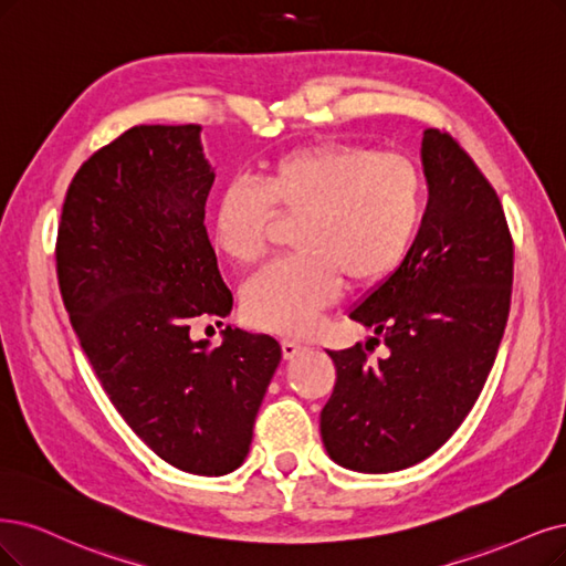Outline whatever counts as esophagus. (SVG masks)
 Masks as SVG:
<instances>
[{"label": "esophagus", "mask_w": 566, "mask_h": 566, "mask_svg": "<svg viewBox=\"0 0 566 566\" xmlns=\"http://www.w3.org/2000/svg\"><path fill=\"white\" fill-rule=\"evenodd\" d=\"M305 347L301 345V343H296V340H282V357L289 361V359H294V357H298V354L303 352Z\"/></svg>", "instance_id": "1"}]
</instances>
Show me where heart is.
Here are the masks:
<instances>
[{"label":"heart","mask_w":566,"mask_h":566,"mask_svg":"<svg viewBox=\"0 0 566 566\" xmlns=\"http://www.w3.org/2000/svg\"><path fill=\"white\" fill-rule=\"evenodd\" d=\"M427 184L412 158L326 139L272 160L259 184L233 181L217 198L214 244L240 265L268 249L275 212L301 217L294 256L265 265L242 289L251 326L303 336L347 286H373L410 254L424 219Z\"/></svg>","instance_id":"1"}]
</instances>
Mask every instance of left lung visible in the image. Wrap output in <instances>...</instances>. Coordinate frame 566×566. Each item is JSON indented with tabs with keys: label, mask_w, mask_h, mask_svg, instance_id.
<instances>
[{
	"label": "left lung",
	"mask_w": 566,
	"mask_h": 566,
	"mask_svg": "<svg viewBox=\"0 0 566 566\" xmlns=\"http://www.w3.org/2000/svg\"><path fill=\"white\" fill-rule=\"evenodd\" d=\"M422 165L429 202L410 254L349 312L389 357L370 364L361 343L328 352L336 387L322 441L361 473L408 469L448 441L483 391L511 310L513 238L492 184L436 128Z\"/></svg>",
	"instance_id": "obj_1"
}]
</instances>
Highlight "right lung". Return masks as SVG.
<instances>
[{"label":"right lung","mask_w":566,"mask_h":566,"mask_svg":"<svg viewBox=\"0 0 566 566\" xmlns=\"http://www.w3.org/2000/svg\"><path fill=\"white\" fill-rule=\"evenodd\" d=\"M200 130L135 125L83 163L55 263L78 343L123 420L167 464L223 475L244 462L282 347L230 326L214 349L188 336L198 317L233 307L205 228L214 170Z\"/></svg>","instance_id":"obj_1"}]
</instances>
